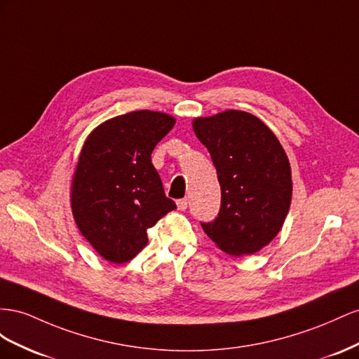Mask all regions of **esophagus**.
Listing matches in <instances>:
<instances>
[{"label": "esophagus", "mask_w": 359, "mask_h": 359, "mask_svg": "<svg viewBox=\"0 0 359 359\" xmlns=\"http://www.w3.org/2000/svg\"><path fill=\"white\" fill-rule=\"evenodd\" d=\"M176 204H177V209H179V210H187V208H188V200H187V198L177 200Z\"/></svg>", "instance_id": "34e87169"}]
</instances>
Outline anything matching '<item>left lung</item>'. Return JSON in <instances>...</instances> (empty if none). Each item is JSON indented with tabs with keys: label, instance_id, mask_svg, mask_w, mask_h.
Instances as JSON below:
<instances>
[{
	"label": "left lung",
	"instance_id": "8db88e82",
	"mask_svg": "<svg viewBox=\"0 0 359 359\" xmlns=\"http://www.w3.org/2000/svg\"><path fill=\"white\" fill-rule=\"evenodd\" d=\"M221 185V209L201 224L217 247L234 257L259 252L283 229L292 201V170L278 138L250 112L227 109L192 120Z\"/></svg>",
	"mask_w": 359,
	"mask_h": 359
}]
</instances>
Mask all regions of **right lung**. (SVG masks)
<instances>
[{"label": "right lung", "instance_id": "obj_1", "mask_svg": "<svg viewBox=\"0 0 359 359\" xmlns=\"http://www.w3.org/2000/svg\"><path fill=\"white\" fill-rule=\"evenodd\" d=\"M174 123L167 112H126L96 126L79 151L70 180L72 215L109 263L134 259L149 242L147 230L176 209L150 158Z\"/></svg>", "mask_w": 359, "mask_h": 359}]
</instances>
